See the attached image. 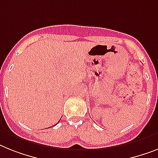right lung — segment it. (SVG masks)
I'll use <instances>...</instances> for the list:
<instances>
[{
	"instance_id": "obj_1",
	"label": "right lung",
	"mask_w": 158,
	"mask_h": 158,
	"mask_svg": "<svg viewBox=\"0 0 158 158\" xmlns=\"http://www.w3.org/2000/svg\"><path fill=\"white\" fill-rule=\"evenodd\" d=\"M48 128H49V127H48Z\"/></svg>"
}]
</instances>
